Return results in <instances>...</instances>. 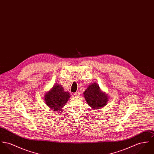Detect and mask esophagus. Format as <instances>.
I'll return each instance as SVG.
<instances>
[{
	"instance_id": "obj_1",
	"label": "esophagus",
	"mask_w": 154,
	"mask_h": 154,
	"mask_svg": "<svg viewBox=\"0 0 154 154\" xmlns=\"http://www.w3.org/2000/svg\"><path fill=\"white\" fill-rule=\"evenodd\" d=\"M80 93L78 91V92H75V93H74V95H75V97H79L80 96Z\"/></svg>"
}]
</instances>
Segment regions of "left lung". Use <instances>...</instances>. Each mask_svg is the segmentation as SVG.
Masks as SVG:
<instances>
[{
  "instance_id": "left-lung-1",
  "label": "left lung",
  "mask_w": 154,
  "mask_h": 154,
  "mask_svg": "<svg viewBox=\"0 0 154 154\" xmlns=\"http://www.w3.org/2000/svg\"><path fill=\"white\" fill-rule=\"evenodd\" d=\"M83 94L87 104L93 109H98L104 107L108 101V94L100 90L97 83L89 85Z\"/></svg>"
}]
</instances>
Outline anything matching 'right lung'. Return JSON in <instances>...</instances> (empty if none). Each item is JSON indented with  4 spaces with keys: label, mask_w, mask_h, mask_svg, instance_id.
Segmentation results:
<instances>
[{
    "label": "right lung",
    "mask_w": 154,
    "mask_h": 154,
    "mask_svg": "<svg viewBox=\"0 0 154 154\" xmlns=\"http://www.w3.org/2000/svg\"><path fill=\"white\" fill-rule=\"evenodd\" d=\"M70 97L69 92L65 91L60 84H56L46 93L44 98L46 105L51 110L60 111L66 104Z\"/></svg>",
    "instance_id": "obj_1"
}]
</instances>
